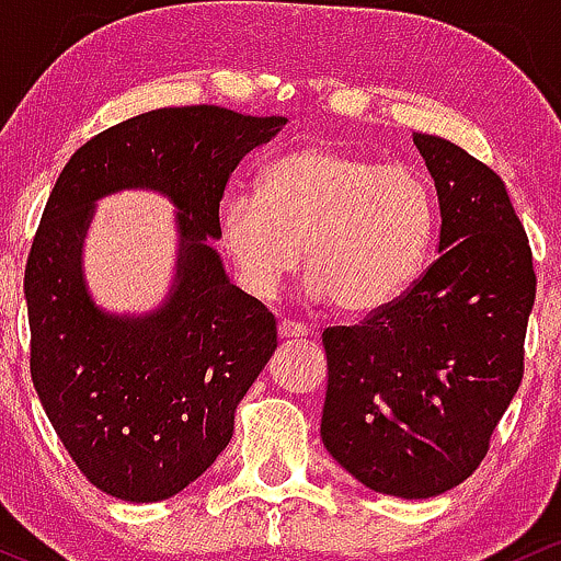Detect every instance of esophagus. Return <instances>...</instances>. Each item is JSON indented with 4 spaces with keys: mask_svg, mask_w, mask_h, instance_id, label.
I'll list each match as a JSON object with an SVG mask.
<instances>
[{
    "mask_svg": "<svg viewBox=\"0 0 561 561\" xmlns=\"http://www.w3.org/2000/svg\"><path fill=\"white\" fill-rule=\"evenodd\" d=\"M278 333L283 339H301V336H307V325L294 323V320H280Z\"/></svg>",
    "mask_w": 561,
    "mask_h": 561,
    "instance_id": "34e87169",
    "label": "esophagus"
}]
</instances>
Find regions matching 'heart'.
Segmentation results:
<instances>
[{"mask_svg": "<svg viewBox=\"0 0 561 561\" xmlns=\"http://www.w3.org/2000/svg\"><path fill=\"white\" fill-rule=\"evenodd\" d=\"M437 206L411 167H379L331 145L288 150L256 191L230 193L219 238L251 297L273 299L307 260V297L368 314L400 297L430 256Z\"/></svg>", "mask_w": 561, "mask_h": 561, "instance_id": "obj_1", "label": "heart"}]
</instances>
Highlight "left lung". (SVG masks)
Masks as SVG:
<instances>
[{"instance_id": "left-lung-1", "label": "left lung", "mask_w": 561, "mask_h": 561, "mask_svg": "<svg viewBox=\"0 0 561 561\" xmlns=\"http://www.w3.org/2000/svg\"><path fill=\"white\" fill-rule=\"evenodd\" d=\"M439 201V256L360 325L323 331L320 437L365 488L432 499L480 467L517 394L535 301L533 251L499 174L413 135Z\"/></svg>"}]
</instances>
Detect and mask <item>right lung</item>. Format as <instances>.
<instances>
[{
  "mask_svg": "<svg viewBox=\"0 0 561 561\" xmlns=\"http://www.w3.org/2000/svg\"><path fill=\"white\" fill-rule=\"evenodd\" d=\"M219 105L159 108L84 142L55 182L26 264L31 379L81 474L113 499L156 503L198 480L278 347L273 312L232 286L219 201L232 169L286 127ZM161 192L179 206V262L156 311L91 299L83 238L100 197Z\"/></svg>",
  "mask_w": 561,
  "mask_h": 561,
  "instance_id": "obj_1",
  "label": "right lung"
}]
</instances>
